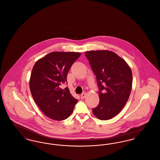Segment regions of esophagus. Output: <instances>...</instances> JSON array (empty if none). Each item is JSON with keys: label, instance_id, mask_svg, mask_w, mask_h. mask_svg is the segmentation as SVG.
I'll return each instance as SVG.
<instances>
[{"label": "esophagus", "instance_id": "1", "mask_svg": "<svg viewBox=\"0 0 160 160\" xmlns=\"http://www.w3.org/2000/svg\"><path fill=\"white\" fill-rule=\"evenodd\" d=\"M86 94L85 93H82V94H81V95H80V98H81V99H84V98L86 97Z\"/></svg>", "mask_w": 160, "mask_h": 160}]
</instances>
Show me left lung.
I'll use <instances>...</instances> for the list:
<instances>
[{
    "label": "left lung",
    "mask_w": 160,
    "mask_h": 160,
    "mask_svg": "<svg viewBox=\"0 0 160 160\" xmlns=\"http://www.w3.org/2000/svg\"><path fill=\"white\" fill-rule=\"evenodd\" d=\"M85 56L99 88V104L92 112L100 120L110 119L119 113L129 98L132 83L131 70L127 63L113 52L89 51Z\"/></svg>",
    "instance_id": "8db88e82"
}]
</instances>
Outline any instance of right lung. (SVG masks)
<instances>
[{
    "mask_svg": "<svg viewBox=\"0 0 160 160\" xmlns=\"http://www.w3.org/2000/svg\"><path fill=\"white\" fill-rule=\"evenodd\" d=\"M80 55L78 52H54L39 59L33 67L29 80L32 96L50 119H67L78 102L68 88L62 89L61 86L67 82L69 70Z\"/></svg>",
    "mask_w": 160,
    "mask_h": 160,
    "instance_id": "1",
    "label": "right lung"
}]
</instances>
